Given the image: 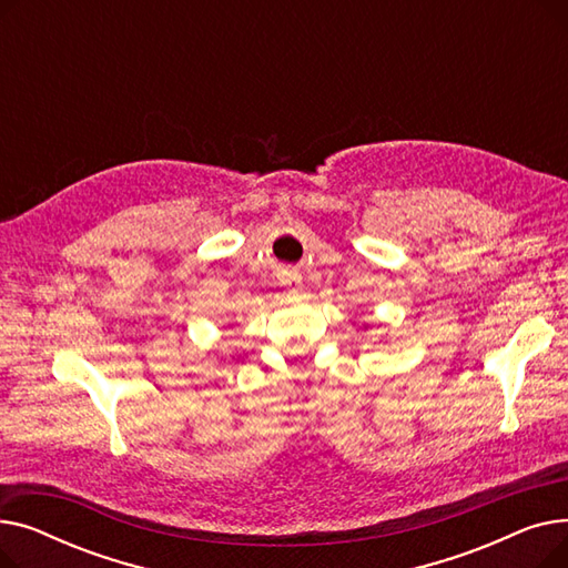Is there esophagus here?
<instances>
[{
	"label": "esophagus",
	"mask_w": 568,
	"mask_h": 568,
	"mask_svg": "<svg viewBox=\"0 0 568 568\" xmlns=\"http://www.w3.org/2000/svg\"><path fill=\"white\" fill-rule=\"evenodd\" d=\"M281 285L285 287L287 294H300L304 290V278L296 272H285L281 278Z\"/></svg>",
	"instance_id": "esophagus-1"
}]
</instances>
